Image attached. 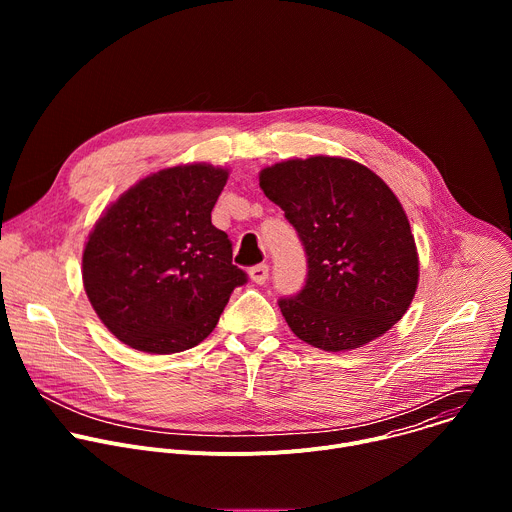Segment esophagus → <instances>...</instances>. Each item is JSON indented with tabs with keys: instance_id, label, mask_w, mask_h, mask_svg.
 <instances>
[{
	"instance_id": "obj_1",
	"label": "esophagus",
	"mask_w": 512,
	"mask_h": 512,
	"mask_svg": "<svg viewBox=\"0 0 512 512\" xmlns=\"http://www.w3.org/2000/svg\"><path fill=\"white\" fill-rule=\"evenodd\" d=\"M249 277H251V281H253V283L263 285V283L267 281V277H269V265L259 263V265L251 267V269H249Z\"/></svg>"
}]
</instances>
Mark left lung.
<instances>
[{
    "mask_svg": "<svg viewBox=\"0 0 512 512\" xmlns=\"http://www.w3.org/2000/svg\"><path fill=\"white\" fill-rule=\"evenodd\" d=\"M259 186L298 231L308 257L300 294L277 302L291 332L340 352L379 338L403 318L419 259L401 202L375 172L312 156L261 170Z\"/></svg>",
    "mask_w": 512,
    "mask_h": 512,
    "instance_id": "1",
    "label": "left lung"
}]
</instances>
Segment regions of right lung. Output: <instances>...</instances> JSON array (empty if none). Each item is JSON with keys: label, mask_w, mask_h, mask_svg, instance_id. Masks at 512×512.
I'll list each match as a JSON object with an SVG mask.
<instances>
[{"label": "right lung", "mask_w": 512, "mask_h": 512, "mask_svg": "<svg viewBox=\"0 0 512 512\" xmlns=\"http://www.w3.org/2000/svg\"><path fill=\"white\" fill-rule=\"evenodd\" d=\"M229 172L210 164L160 170L121 194L83 253V283L109 332L150 354L200 344L247 273L210 212Z\"/></svg>", "instance_id": "obj_1"}]
</instances>
